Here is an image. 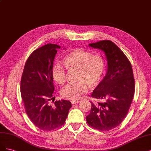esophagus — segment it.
I'll return each mask as SVG.
<instances>
[{
  "instance_id": "esophagus-1",
  "label": "esophagus",
  "mask_w": 151,
  "mask_h": 151,
  "mask_svg": "<svg viewBox=\"0 0 151 151\" xmlns=\"http://www.w3.org/2000/svg\"><path fill=\"white\" fill-rule=\"evenodd\" d=\"M80 101L79 100H71V104H78L79 103Z\"/></svg>"
}]
</instances>
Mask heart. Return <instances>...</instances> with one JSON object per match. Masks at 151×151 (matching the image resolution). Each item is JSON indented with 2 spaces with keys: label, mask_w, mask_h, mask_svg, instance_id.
<instances>
[{
  "label": "heart",
  "mask_w": 151,
  "mask_h": 151,
  "mask_svg": "<svg viewBox=\"0 0 151 151\" xmlns=\"http://www.w3.org/2000/svg\"><path fill=\"white\" fill-rule=\"evenodd\" d=\"M63 65L69 71L78 70L77 80L79 83L69 84L61 91L64 99L78 100L90 88L100 84L105 74V60L101 55H93L90 51L77 48L70 51L63 60ZM52 78L58 84L66 81V70L61 65L56 64L52 68Z\"/></svg>",
  "instance_id": "b5f03b06"
}]
</instances>
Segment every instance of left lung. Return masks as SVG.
<instances>
[{"mask_svg": "<svg viewBox=\"0 0 151 151\" xmlns=\"http://www.w3.org/2000/svg\"><path fill=\"white\" fill-rule=\"evenodd\" d=\"M90 46L104 51L108 61L107 73L93 91L91 96L105 100L91 104L86 122L93 128L101 131L119 126L129 112L135 91L132 68L127 57L114 42L103 40Z\"/></svg>", "mask_w": 151, "mask_h": 151, "instance_id": "1", "label": "left lung"}]
</instances>
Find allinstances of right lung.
<instances>
[{"label":"right lung","instance_id":"1","mask_svg":"<svg viewBox=\"0 0 151 151\" xmlns=\"http://www.w3.org/2000/svg\"><path fill=\"white\" fill-rule=\"evenodd\" d=\"M60 46L47 44L29 56L21 80V94L25 111L37 127L50 131L65 124L71 107L70 101H55V87L51 70L56 49ZM52 100L54 105H49Z\"/></svg>","mask_w":151,"mask_h":151}]
</instances>
